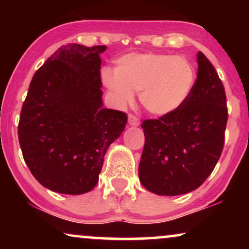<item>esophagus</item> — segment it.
Returning a JSON list of instances; mask_svg holds the SVG:
<instances>
[{"label":"esophagus","instance_id":"34e87169","mask_svg":"<svg viewBox=\"0 0 249 249\" xmlns=\"http://www.w3.org/2000/svg\"><path fill=\"white\" fill-rule=\"evenodd\" d=\"M128 124H129V125H131V127H138V125L141 124V121H139V119L137 117H135L134 114H129L128 115Z\"/></svg>","mask_w":249,"mask_h":249}]
</instances>
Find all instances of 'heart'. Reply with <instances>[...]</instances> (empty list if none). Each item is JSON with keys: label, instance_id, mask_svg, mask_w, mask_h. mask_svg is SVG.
<instances>
[{"label": "heart", "instance_id": "obj_1", "mask_svg": "<svg viewBox=\"0 0 249 249\" xmlns=\"http://www.w3.org/2000/svg\"><path fill=\"white\" fill-rule=\"evenodd\" d=\"M102 81L119 105L139 101L146 111L166 115L186 103L194 89L196 70L189 60L160 53H131L117 61L115 69L104 68Z\"/></svg>", "mask_w": 249, "mask_h": 249}]
</instances>
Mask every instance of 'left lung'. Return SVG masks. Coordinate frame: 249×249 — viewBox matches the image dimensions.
Instances as JSON below:
<instances>
[{
	"mask_svg": "<svg viewBox=\"0 0 249 249\" xmlns=\"http://www.w3.org/2000/svg\"><path fill=\"white\" fill-rule=\"evenodd\" d=\"M197 79L188 100L173 113L142 122V185L161 196L193 192L219 161L228 110L222 81L209 59L197 53Z\"/></svg>",
	"mask_w": 249,
	"mask_h": 249,
	"instance_id": "8db88e82",
	"label": "left lung"
}]
</instances>
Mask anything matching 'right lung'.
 <instances>
[{"label":"right lung","instance_id":"add662e5","mask_svg":"<svg viewBox=\"0 0 249 249\" xmlns=\"http://www.w3.org/2000/svg\"><path fill=\"white\" fill-rule=\"evenodd\" d=\"M107 46H61L36 71L23 102L18 136L37 181L68 195L90 192L105 153L127 114L103 107L100 54Z\"/></svg>","mask_w":249,"mask_h":249}]
</instances>
